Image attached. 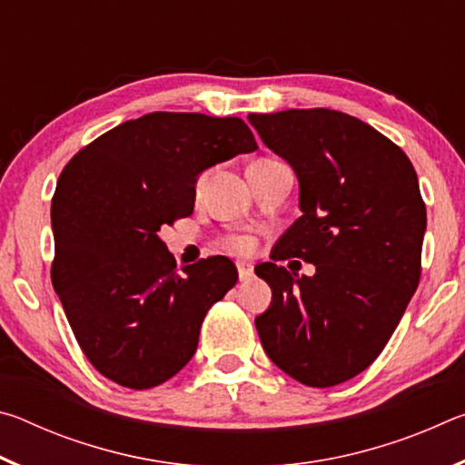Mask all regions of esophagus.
<instances>
[{
  "label": "esophagus",
  "instance_id": "34e87169",
  "mask_svg": "<svg viewBox=\"0 0 465 465\" xmlns=\"http://www.w3.org/2000/svg\"><path fill=\"white\" fill-rule=\"evenodd\" d=\"M238 274H240V281H250L252 274H254V271H252V264L238 262Z\"/></svg>",
  "mask_w": 465,
  "mask_h": 465
}]
</instances>
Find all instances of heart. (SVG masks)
Here are the masks:
<instances>
[{
    "mask_svg": "<svg viewBox=\"0 0 465 465\" xmlns=\"http://www.w3.org/2000/svg\"><path fill=\"white\" fill-rule=\"evenodd\" d=\"M232 246H233V250H238V252H250L252 242L248 238H240V240H233Z\"/></svg>",
    "mask_w": 465,
    "mask_h": 465,
    "instance_id": "b5f03b06",
    "label": "heart"
}]
</instances>
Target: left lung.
Instances as JSON below:
<instances>
[{
	"label": "left lung",
	"instance_id": "left-lung-1",
	"mask_svg": "<svg viewBox=\"0 0 465 465\" xmlns=\"http://www.w3.org/2000/svg\"><path fill=\"white\" fill-rule=\"evenodd\" d=\"M248 121L299 183L302 217L272 258L316 264L313 277L258 264L272 299L254 324L274 365L330 388L380 357L419 287L427 230L419 178L402 149L355 116L291 108Z\"/></svg>",
	"mask_w": 465,
	"mask_h": 465
}]
</instances>
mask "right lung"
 Segmentation results:
<instances>
[{
	"label": "right lung",
	"instance_id": "add662e5",
	"mask_svg": "<svg viewBox=\"0 0 465 465\" xmlns=\"http://www.w3.org/2000/svg\"><path fill=\"white\" fill-rule=\"evenodd\" d=\"M256 149L238 116L152 113L110 129L61 172L53 287L84 355L108 380L147 390L193 359L204 316L238 269L211 256L176 271L160 230L193 213L204 170Z\"/></svg>",
	"mask_w": 465,
	"mask_h": 465
}]
</instances>
